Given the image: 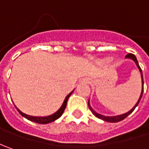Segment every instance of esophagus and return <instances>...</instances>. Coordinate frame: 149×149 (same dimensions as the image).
Returning <instances> with one entry per match:
<instances>
[{"label":"esophagus","mask_w":149,"mask_h":149,"mask_svg":"<svg viewBox=\"0 0 149 149\" xmlns=\"http://www.w3.org/2000/svg\"><path fill=\"white\" fill-rule=\"evenodd\" d=\"M84 82L86 84H89L90 83V80H89V79H84Z\"/></svg>","instance_id":"obj_1"}]
</instances>
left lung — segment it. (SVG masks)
Returning a JSON list of instances; mask_svg holds the SVG:
<instances>
[{
    "label": "left lung",
    "instance_id": "1",
    "mask_svg": "<svg viewBox=\"0 0 149 149\" xmlns=\"http://www.w3.org/2000/svg\"><path fill=\"white\" fill-rule=\"evenodd\" d=\"M126 59H130V60H134L135 63V65H137L138 67V69L139 70V71H140L141 74V78H142V91H141V95L139 96V99L138 100V102L136 103V104H135L134 107H133V109H130L129 112H127V113H123V114H120V115H116V116H104V115H103V114H100L99 113H97V112L95 111L93 109V108L91 107L90 105V103H89V100L88 101V105H89V109H90V111L92 112V113L95 115V117H97L98 118H100V119H102V120H104V121H106V122H109V123H117V122H119V121H122L123 120L124 118L126 117H128L129 114L132 113V112L134 111L135 109V108L138 106V104H139V101H140L141 98H142V96H143V73H142V70H141L140 66L139 65V62H138V60H137V58H136V56H135L134 54H128L126 55V57H125Z\"/></svg>",
    "mask_w": 149,
    "mask_h": 149
}]
</instances>
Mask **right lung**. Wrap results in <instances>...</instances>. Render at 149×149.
Wrapping results in <instances>:
<instances>
[{
  "mask_svg": "<svg viewBox=\"0 0 149 149\" xmlns=\"http://www.w3.org/2000/svg\"><path fill=\"white\" fill-rule=\"evenodd\" d=\"M74 91V90H73ZM73 91L70 92L69 95H67L65 97V99L64 100V102H63V104L61 105L60 109L57 110V111L55 112L53 114H51V115H49V116H45V117H37V116H31V115H28V114H26V113H24L23 112H21L17 108V107H15L16 108V109L18 110V112L20 113V115L21 116H23V117H25L26 118H27L28 120H30V121H32V122H35V123H41V124H46V123H51V122H53L54 120H56V119H58L63 114V113L65 111V107L66 104H67V101H68V99L70 98V96L71 95V94L73 93Z\"/></svg>",
  "mask_w": 149,
  "mask_h": 149,
  "instance_id": "obj_1",
  "label": "right lung"
}]
</instances>
